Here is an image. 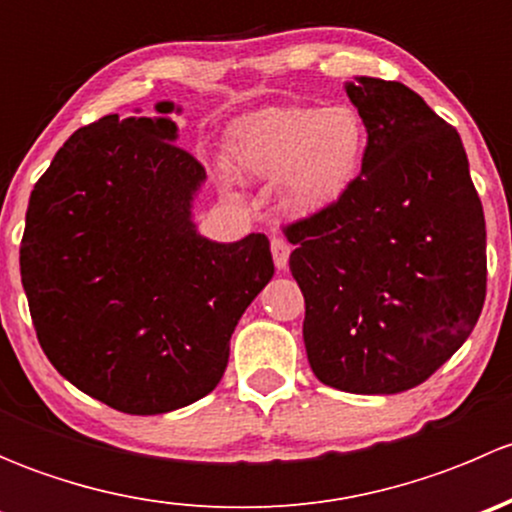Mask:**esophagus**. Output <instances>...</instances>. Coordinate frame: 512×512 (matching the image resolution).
Returning <instances> with one entry per match:
<instances>
[{
    "instance_id": "esophagus-1",
    "label": "esophagus",
    "mask_w": 512,
    "mask_h": 512,
    "mask_svg": "<svg viewBox=\"0 0 512 512\" xmlns=\"http://www.w3.org/2000/svg\"><path fill=\"white\" fill-rule=\"evenodd\" d=\"M270 250H272V260H275V265L280 267V270H285L289 265V252H292L289 242L282 235H272Z\"/></svg>"
}]
</instances>
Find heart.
<instances>
[{"label": "heart", "instance_id": "b5f03b06", "mask_svg": "<svg viewBox=\"0 0 512 512\" xmlns=\"http://www.w3.org/2000/svg\"><path fill=\"white\" fill-rule=\"evenodd\" d=\"M369 131L352 103L272 106L237 123L230 158L262 180L280 178L282 198L297 213L337 203L364 168Z\"/></svg>", "mask_w": 512, "mask_h": 512}]
</instances>
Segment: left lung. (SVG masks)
Here are the masks:
<instances>
[{"mask_svg":"<svg viewBox=\"0 0 512 512\" xmlns=\"http://www.w3.org/2000/svg\"><path fill=\"white\" fill-rule=\"evenodd\" d=\"M347 94L369 131L361 175L282 227L304 294V347L322 384L399 394L471 337L485 302V218L461 136L399 81Z\"/></svg>","mask_w":512,"mask_h":512,"instance_id":"left-lung-1","label":"left lung"}]
</instances>
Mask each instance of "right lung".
Returning <instances> with one entry per match:
<instances>
[{"label": "right lung", "instance_id": "obj_1", "mask_svg": "<svg viewBox=\"0 0 512 512\" xmlns=\"http://www.w3.org/2000/svg\"><path fill=\"white\" fill-rule=\"evenodd\" d=\"M175 131L170 118L116 113L79 128L36 180L19 250L54 369L133 416L210 394L242 312L275 275L265 232L230 245L195 232L205 168Z\"/></svg>", "mask_w": 512, "mask_h": 512}]
</instances>
